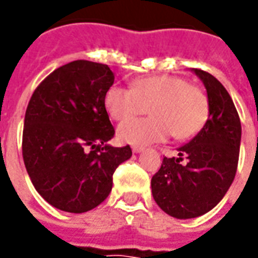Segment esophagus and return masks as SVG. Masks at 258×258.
Instances as JSON below:
<instances>
[{
	"instance_id": "obj_1",
	"label": "esophagus",
	"mask_w": 258,
	"mask_h": 258,
	"mask_svg": "<svg viewBox=\"0 0 258 258\" xmlns=\"http://www.w3.org/2000/svg\"><path fill=\"white\" fill-rule=\"evenodd\" d=\"M142 151H144L142 146H133V152H134V153H141Z\"/></svg>"
}]
</instances>
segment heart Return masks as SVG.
Here are the masks:
<instances>
[{
    "label": "heart",
    "mask_w": 258,
    "mask_h": 258,
    "mask_svg": "<svg viewBox=\"0 0 258 258\" xmlns=\"http://www.w3.org/2000/svg\"><path fill=\"white\" fill-rule=\"evenodd\" d=\"M110 117L123 121L146 111L148 119L124 122L117 130L118 140L134 146H145L167 140L192 138L209 117V99L200 87L178 76H152L134 81L133 88L112 85L105 95Z\"/></svg>",
    "instance_id": "1"
}]
</instances>
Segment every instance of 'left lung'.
Here are the masks:
<instances>
[{
  "instance_id": "left-lung-1",
  "label": "left lung",
  "mask_w": 258,
  "mask_h": 258,
  "mask_svg": "<svg viewBox=\"0 0 258 258\" xmlns=\"http://www.w3.org/2000/svg\"><path fill=\"white\" fill-rule=\"evenodd\" d=\"M192 72L207 91L209 118L188 144L177 149L178 157L163 159L151 181L157 206L179 220L203 216L225 196L236 174L242 137L239 114L224 85L207 72Z\"/></svg>"
}]
</instances>
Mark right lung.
<instances>
[{
    "mask_svg": "<svg viewBox=\"0 0 258 258\" xmlns=\"http://www.w3.org/2000/svg\"><path fill=\"white\" fill-rule=\"evenodd\" d=\"M114 83L107 64L74 60L48 76L27 105L22 152L38 194L53 207L85 213L106 199L113 173L133 156L107 141L114 128L105 95Z\"/></svg>",
    "mask_w": 258,
    "mask_h": 258,
    "instance_id": "right-lung-1",
    "label": "right lung"
}]
</instances>
